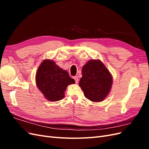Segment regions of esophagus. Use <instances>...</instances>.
Returning a JSON list of instances; mask_svg holds the SVG:
<instances>
[{
  "label": "esophagus",
  "instance_id": "34e87169",
  "mask_svg": "<svg viewBox=\"0 0 149 149\" xmlns=\"http://www.w3.org/2000/svg\"><path fill=\"white\" fill-rule=\"evenodd\" d=\"M73 79H74L76 83H78V76H74Z\"/></svg>",
  "mask_w": 149,
  "mask_h": 149
}]
</instances>
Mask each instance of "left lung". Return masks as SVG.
<instances>
[{"mask_svg":"<svg viewBox=\"0 0 149 149\" xmlns=\"http://www.w3.org/2000/svg\"><path fill=\"white\" fill-rule=\"evenodd\" d=\"M112 84L111 74L101 61L89 60L83 67L79 85L90 101H103L109 94Z\"/></svg>","mask_w":149,"mask_h":149,"instance_id":"1","label":"left lung"}]
</instances>
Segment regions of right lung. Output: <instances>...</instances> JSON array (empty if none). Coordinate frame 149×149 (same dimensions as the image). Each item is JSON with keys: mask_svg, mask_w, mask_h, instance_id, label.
<instances>
[{"mask_svg": "<svg viewBox=\"0 0 149 149\" xmlns=\"http://www.w3.org/2000/svg\"><path fill=\"white\" fill-rule=\"evenodd\" d=\"M36 83L47 100L58 101L64 97L68 85L74 83V80L70 78L66 71L56 65L55 62L45 60L36 74Z\"/></svg>", "mask_w": 149, "mask_h": 149, "instance_id": "right-lung-1", "label": "right lung"}]
</instances>
